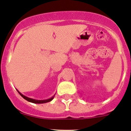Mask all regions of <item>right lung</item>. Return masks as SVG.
<instances>
[{
    "label": "right lung",
    "instance_id": "1",
    "mask_svg": "<svg viewBox=\"0 0 131 131\" xmlns=\"http://www.w3.org/2000/svg\"><path fill=\"white\" fill-rule=\"evenodd\" d=\"M18 91V93L19 94L21 95V96H22V97H23V98L25 99V100H26V101H29V102H31V103H37V104H41V103H47V102H49V101H52V100H53L55 94L53 96H52V97H51V98L49 99H47V100H35V99H32V98H30V97H26V96H24L23 94H22L20 92H19Z\"/></svg>",
    "mask_w": 131,
    "mask_h": 131
}]
</instances>
